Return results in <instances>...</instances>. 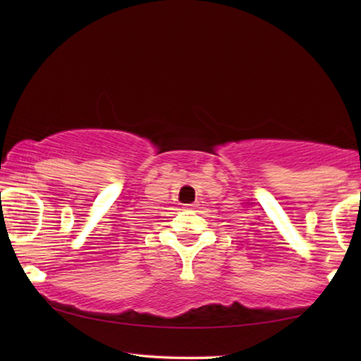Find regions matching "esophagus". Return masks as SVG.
Here are the masks:
<instances>
[{
	"label": "esophagus",
	"instance_id": "obj_1",
	"mask_svg": "<svg viewBox=\"0 0 361 361\" xmlns=\"http://www.w3.org/2000/svg\"><path fill=\"white\" fill-rule=\"evenodd\" d=\"M191 207H199V204H191Z\"/></svg>",
	"mask_w": 361,
	"mask_h": 361
}]
</instances>
